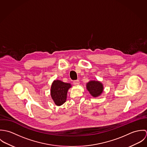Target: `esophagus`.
<instances>
[{"mask_svg": "<svg viewBox=\"0 0 147 147\" xmlns=\"http://www.w3.org/2000/svg\"><path fill=\"white\" fill-rule=\"evenodd\" d=\"M73 84H74V85H79V84H80V82H79V80H75V81H74Z\"/></svg>", "mask_w": 147, "mask_h": 147, "instance_id": "34e87169", "label": "esophagus"}]
</instances>
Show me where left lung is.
<instances>
[{
    "label": "left lung",
    "mask_w": 147,
    "mask_h": 147,
    "mask_svg": "<svg viewBox=\"0 0 147 147\" xmlns=\"http://www.w3.org/2000/svg\"><path fill=\"white\" fill-rule=\"evenodd\" d=\"M86 89L93 97H96L101 94L104 90V86L100 82L93 80L86 84Z\"/></svg>",
    "instance_id": "obj_1"
}]
</instances>
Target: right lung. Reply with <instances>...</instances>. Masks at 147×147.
<instances>
[{"instance_id": "right-lung-1", "label": "right lung", "mask_w": 147, "mask_h": 147, "mask_svg": "<svg viewBox=\"0 0 147 147\" xmlns=\"http://www.w3.org/2000/svg\"><path fill=\"white\" fill-rule=\"evenodd\" d=\"M71 87L69 83H65L57 80H54L51 87V96L55 104L61 106L66 101L68 89Z\"/></svg>"}]
</instances>
